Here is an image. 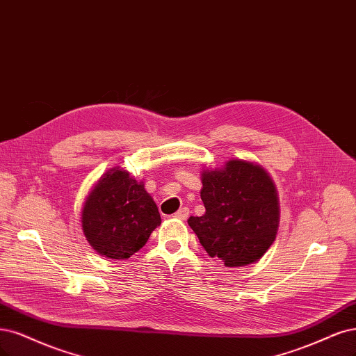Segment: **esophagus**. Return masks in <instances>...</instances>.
I'll return each mask as SVG.
<instances>
[{
  "instance_id": "34e87169",
  "label": "esophagus",
  "mask_w": 356,
  "mask_h": 356,
  "mask_svg": "<svg viewBox=\"0 0 356 356\" xmlns=\"http://www.w3.org/2000/svg\"><path fill=\"white\" fill-rule=\"evenodd\" d=\"M188 215H190V209H188V207H181V209H179L174 216L184 220V219L188 218Z\"/></svg>"
}]
</instances>
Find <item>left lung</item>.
<instances>
[{
    "label": "left lung",
    "instance_id": "left-lung-1",
    "mask_svg": "<svg viewBox=\"0 0 356 356\" xmlns=\"http://www.w3.org/2000/svg\"><path fill=\"white\" fill-rule=\"evenodd\" d=\"M200 191L206 212L190 216L188 225L203 249L225 266L256 262L275 240L280 206L266 170L232 159L220 169H204Z\"/></svg>",
    "mask_w": 356,
    "mask_h": 356
}]
</instances>
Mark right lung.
<instances>
[{
	"label": "right lung",
	"instance_id": "add662e5",
	"mask_svg": "<svg viewBox=\"0 0 356 356\" xmlns=\"http://www.w3.org/2000/svg\"><path fill=\"white\" fill-rule=\"evenodd\" d=\"M81 219L92 249L110 259H128L162 222L144 184L119 166L107 170L95 184Z\"/></svg>",
	"mask_w": 356,
	"mask_h": 356
}]
</instances>
